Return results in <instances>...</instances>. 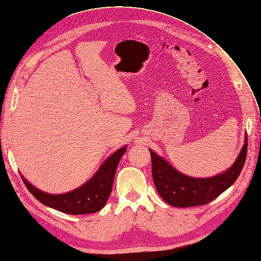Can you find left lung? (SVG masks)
<instances>
[{
	"label": "left lung",
	"mask_w": 261,
	"mask_h": 261,
	"mask_svg": "<svg viewBox=\"0 0 261 261\" xmlns=\"http://www.w3.org/2000/svg\"><path fill=\"white\" fill-rule=\"evenodd\" d=\"M247 136L237 161L225 173L211 178H193L182 175L149 149L151 157L152 180L158 194L174 207H194L206 205L229 188L236 181L246 162Z\"/></svg>",
	"instance_id": "8db88e82"
}]
</instances>
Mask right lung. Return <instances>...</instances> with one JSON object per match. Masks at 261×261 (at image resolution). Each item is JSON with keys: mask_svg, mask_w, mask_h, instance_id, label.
Masks as SVG:
<instances>
[{"mask_svg": "<svg viewBox=\"0 0 261 261\" xmlns=\"http://www.w3.org/2000/svg\"><path fill=\"white\" fill-rule=\"evenodd\" d=\"M126 146L104 162L98 171L82 187L63 195H50L32 186L22 177L29 192L43 205L69 215L93 214L100 211L106 204L112 193L114 177L120 158L125 154Z\"/></svg>", "mask_w": 261, "mask_h": 261, "instance_id": "obj_1", "label": "right lung"}]
</instances>
